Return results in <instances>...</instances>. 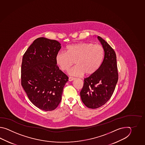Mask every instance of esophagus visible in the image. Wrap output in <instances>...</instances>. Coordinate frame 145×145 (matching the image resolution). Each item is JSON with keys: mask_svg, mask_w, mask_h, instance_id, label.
<instances>
[{"mask_svg": "<svg viewBox=\"0 0 145 145\" xmlns=\"http://www.w3.org/2000/svg\"><path fill=\"white\" fill-rule=\"evenodd\" d=\"M75 78H74V77H69V79H68V80L69 81H72V80H74Z\"/></svg>", "mask_w": 145, "mask_h": 145, "instance_id": "1", "label": "esophagus"}]
</instances>
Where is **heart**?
I'll return each mask as SVG.
<instances>
[{
    "instance_id": "heart-1",
    "label": "heart",
    "mask_w": 145,
    "mask_h": 145,
    "mask_svg": "<svg viewBox=\"0 0 145 145\" xmlns=\"http://www.w3.org/2000/svg\"><path fill=\"white\" fill-rule=\"evenodd\" d=\"M105 51L101 45L82 42L71 44L66 48V52L61 51L56 56V63L63 71H68L74 64L76 66L69 70L74 76L95 74L103 64Z\"/></svg>"
}]
</instances>
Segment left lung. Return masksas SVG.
<instances>
[{
  "label": "left lung",
  "instance_id": "8db88e82",
  "mask_svg": "<svg viewBox=\"0 0 145 145\" xmlns=\"http://www.w3.org/2000/svg\"><path fill=\"white\" fill-rule=\"evenodd\" d=\"M105 51L104 59L95 74L84 78L80 96L87 107L95 109L111 98L118 80L117 57L114 50L105 40L97 37Z\"/></svg>",
  "mask_w": 145,
  "mask_h": 145
}]
</instances>
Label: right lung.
<instances>
[{
	"label": "right lung",
	"mask_w": 145,
	"mask_h": 145,
	"mask_svg": "<svg viewBox=\"0 0 145 145\" xmlns=\"http://www.w3.org/2000/svg\"><path fill=\"white\" fill-rule=\"evenodd\" d=\"M56 40L36 39L23 55L21 85L29 99L44 111H52L61 101L64 86L68 77L56 63L61 48Z\"/></svg>",
	"instance_id": "right-lung-1"
}]
</instances>
